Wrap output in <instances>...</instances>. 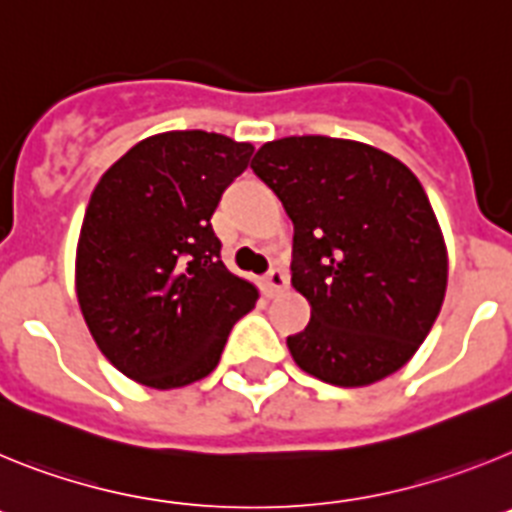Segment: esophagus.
<instances>
[{"instance_id":"esophagus-1","label":"esophagus","mask_w":512,"mask_h":512,"mask_svg":"<svg viewBox=\"0 0 512 512\" xmlns=\"http://www.w3.org/2000/svg\"><path fill=\"white\" fill-rule=\"evenodd\" d=\"M266 289H269V295L274 297V295H279V292H284V289H287V284H289V279H287V274H284L282 269H277V266H274V269H269V274H266Z\"/></svg>"}]
</instances>
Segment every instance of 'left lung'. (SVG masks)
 <instances>
[{
    "label": "left lung",
    "instance_id": "8db88e82",
    "mask_svg": "<svg viewBox=\"0 0 512 512\" xmlns=\"http://www.w3.org/2000/svg\"><path fill=\"white\" fill-rule=\"evenodd\" d=\"M295 225L292 287L310 323L292 359L336 387L397 372L425 341L446 295L449 261L428 194L390 153L356 140L292 135L251 161Z\"/></svg>",
    "mask_w": 512,
    "mask_h": 512
}]
</instances>
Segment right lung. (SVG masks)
Masks as SVG:
<instances>
[{"label": "right lung", "instance_id": "obj_1", "mask_svg": "<svg viewBox=\"0 0 512 512\" xmlns=\"http://www.w3.org/2000/svg\"><path fill=\"white\" fill-rule=\"evenodd\" d=\"M251 143L205 130L140 140L94 187L76 251V297L99 351L135 382L207 377L259 292L220 259L212 212Z\"/></svg>", "mask_w": 512, "mask_h": 512}]
</instances>
